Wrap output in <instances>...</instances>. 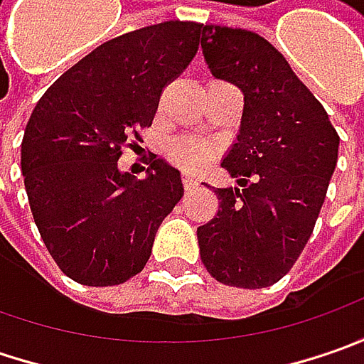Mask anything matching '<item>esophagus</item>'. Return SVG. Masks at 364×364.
<instances>
[{"label": "esophagus", "mask_w": 364, "mask_h": 364, "mask_svg": "<svg viewBox=\"0 0 364 364\" xmlns=\"http://www.w3.org/2000/svg\"><path fill=\"white\" fill-rule=\"evenodd\" d=\"M182 184H184V190H194L198 186V180H196V176L184 172V174H182Z\"/></svg>", "instance_id": "1"}]
</instances>
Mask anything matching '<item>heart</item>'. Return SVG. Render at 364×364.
<instances>
[{
	"instance_id": "b5f03b06",
	"label": "heart",
	"mask_w": 364,
	"mask_h": 364,
	"mask_svg": "<svg viewBox=\"0 0 364 364\" xmlns=\"http://www.w3.org/2000/svg\"><path fill=\"white\" fill-rule=\"evenodd\" d=\"M213 156H215V149L210 144L192 139V137H180L168 147L170 161L184 170H203L204 166L213 160Z\"/></svg>"
}]
</instances>
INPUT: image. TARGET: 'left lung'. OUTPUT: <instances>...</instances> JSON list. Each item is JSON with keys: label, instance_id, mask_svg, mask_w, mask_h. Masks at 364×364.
<instances>
[{"label": "left lung", "instance_id": "obj_1", "mask_svg": "<svg viewBox=\"0 0 364 364\" xmlns=\"http://www.w3.org/2000/svg\"><path fill=\"white\" fill-rule=\"evenodd\" d=\"M213 77L243 92L237 141L223 168L241 188H215L217 217L198 227L206 272L225 286L259 289L298 261L326 198L341 137L287 60L255 32L204 26Z\"/></svg>", "mask_w": 364, "mask_h": 364}]
</instances>
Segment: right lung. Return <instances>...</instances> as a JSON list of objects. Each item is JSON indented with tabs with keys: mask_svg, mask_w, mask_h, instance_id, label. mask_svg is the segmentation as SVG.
<instances>
[{
	"mask_svg": "<svg viewBox=\"0 0 364 364\" xmlns=\"http://www.w3.org/2000/svg\"><path fill=\"white\" fill-rule=\"evenodd\" d=\"M203 28L176 20L117 36L68 68L32 111L21 141L30 208L56 265L82 286H117L141 272L184 196L180 172L160 158L144 180L117 161L132 137L141 141Z\"/></svg>",
	"mask_w": 364,
	"mask_h": 364,
	"instance_id": "right-lung-1",
	"label": "right lung"
}]
</instances>
